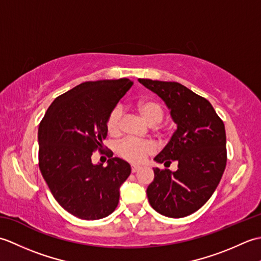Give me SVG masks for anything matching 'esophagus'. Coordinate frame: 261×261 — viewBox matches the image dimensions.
Listing matches in <instances>:
<instances>
[{
	"label": "esophagus",
	"instance_id": "obj_1",
	"mask_svg": "<svg viewBox=\"0 0 261 261\" xmlns=\"http://www.w3.org/2000/svg\"><path fill=\"white\" fill-rule=\"evenodd\" d=\"M139 170H140L139 166H132V167H131L132 173H137V171H139Z\"/></svg>",
	"mask_w": 261,
	"mask_h": 261
}]
</instances>
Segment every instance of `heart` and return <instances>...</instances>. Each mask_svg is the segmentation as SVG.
<instances>
[{
	"instance_id": "heart-1",
	"label": "heart",
	"mask_w": 261,
	"mask_h": 261,
	"mask_svg": "<svg viewBox=\"0 0 261 261\" xmlns=\"http://www.w3.org/2000/svg\"><path fill=\"white\" fill-rule=\"evenodd\" d=\"M137 110L142 118L151 125L160 123L165 115L162 104L154 101V99H141L137 104ZM121 119L122 110L120 107H116L111 111L107 120V129L110 135H120ZM118 151L127 162L132 164H141L145 162L148 156L154 152V146L150 141H139L132 139V138H127L120 143Z\"/></svg>"
}]
</instances>
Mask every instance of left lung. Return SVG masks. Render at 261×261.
<instances>
[{"label":"left lung","mask_w":261,"mask_h":261,"mask_svg":"<svg viewBox=\"0 0 261 261\" xmlns=\"http://www.w3.org/2000/svg\"><path fill=\"white\" fill-rule=\"evenodd\" d=\"M170 110L177 129L154 162L178 163L176 171L153 168L147 188L152 208L168 218H184L208 201L226 165L225 129L206 98L176 82L138 80Z\"/></svg>","instance_id":"obj_1"}]
</instances>
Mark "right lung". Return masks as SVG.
Listing matches in <instances>:
<instances>
[{
	"instance_id": "right-lung-1",
	"label": "right lung",
	"mask_w": 261,
	"mask_h": 261,
	"mask_svg": "<svg viewBox=\"0 0 261 261\" xmlns=\"http://www.w3.org/2000/svg\"><path fill=\"white\" fill-rule=\"evenodd\" d=\"M132 84L127 79L82 83L55 98L39 125V168L56 201L77 218L103 219L118 206L130 165L112 151L107 167L91 157L102 151L108 116Z\"/></svg>"
}]
</instances>
